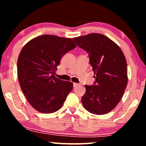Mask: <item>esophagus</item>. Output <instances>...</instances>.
<instances>
[{
    "mask_svg": "<svg viewBox=\"0 0 146 146\" xmlns=\"http://www.w3.org/2000/svg\"><path fill=\"white\" fill-rule=\"evenodd\" d=\"M78 86V84H77V83H73V86L74 87V88Z\"/></svg>",
    "mask_w": 146,
    "mask_h": 146,
    "instance_id": "34e87169",
    "label": "esophagus"
}]
</instances>
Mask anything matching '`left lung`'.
Here are the masks:
<instances>
[{
    "label": "left lung",
    "instance_id": "left-lung-1",
    "mask_svg": "<svg viewBox=\"0 0 146 146\" xmlns=\"http://www.w3.org/2000/svg\"><path fill=\"white\" fill-rule=\"evenodd\" d=\"M73 40L88 54L95 74L94 85H85L82 103L89 112L106 114L116 106L126 88L125 58L120 48L102 34L91 33Z\"/></svg>",
    "mask_w": 146,
    "mask_h": 146
}]
</instances>
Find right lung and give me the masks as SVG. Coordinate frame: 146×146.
I'll list each match as a JSON object with an SVG mask.
<instances>
[{"label": "right lung", "instance_id": "right-lung-1", "mask_svg": "<svg viewBox=\"0 0 146 146\" xmlns=\"http://www.w3.org/2000/svg\"><path fill=\"white\" fill-rule=\"evenodd\" d=\"M76 47L70 38L45 35L23 48L17 62L18 78L28 102L37 111L50 113L62 106L73 83L54 74L62 57Z\"/></svg>", "mask_w": 146, "mask_h": 146}]
</instances>
